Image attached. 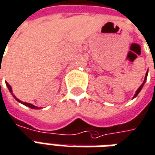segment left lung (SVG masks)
Instances as JSON below:
<instances>
[{
	"instance_id": "obj_1",
	"label": "left lung",
	"mask_w": 155,
	"mask_h": 155,
	"mask_svg": "<svg viewBox=\"0 0 155 155\" xmlns=\"http://www.w3.org/2000/svg\"><path fill=\"white\" fill-rule=\"evenodd\" d=\"M147 76H148V72H147V73H146L145 78H144V81H143V84H142V85H140V87H139V88L138 89V91H136V93H135V95H134V97H136V96H138V93L140 92V91H141L142 88H143V85H144V83H145V81H146V80H147Z\"/></svg>"
}]
</instances>
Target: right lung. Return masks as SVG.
Listing matches in <instances>:
<instances>
[{
  "label": "right lung",
  "mask_w": 155,
  "mask_h": 155,
  "mask_svg": "<svg viewBox=\"0 0 155 155\" xmlns=\"http://www.w3.org/2000/svg\"><path fill=\"white\" fill-rule=\"evenodd\" d=\"M6 85H7V87H8V89H9V91H10V92L12 93V95L14 96V98L16 99V100L17 101H19V102H21V103H22L23 105H25V106H27V107H28L30 108H32V109H39V107H35V106H33V105H32V104H29V103H27V102H22V101H21L19 100V99H17V97L15 96V95H14L13 93H12V87H11V85L6 82Z\"/></svg>",
  "instance_id": "1"
}]
</instances>
